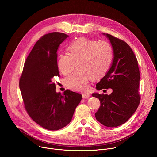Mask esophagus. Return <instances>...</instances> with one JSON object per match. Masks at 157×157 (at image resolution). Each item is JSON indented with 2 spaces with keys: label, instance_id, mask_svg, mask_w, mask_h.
<instances>
[{
  "label": "esophagus",
  "instance_id": "34e87169",
  "mask_svg": "<svg viewBox=\"0 0 157 157\" xmlns=\"http://www.w3.org/2000/svg\"><path fill=\"white\" fill-rule=\"evenodd\" d=\"M90 95L89 94H83V95H82V97H83V98H87L88 97H90Z\"/></svg>",
  "mask_w": 157,
  "mask_h": 157
}]
</instances>
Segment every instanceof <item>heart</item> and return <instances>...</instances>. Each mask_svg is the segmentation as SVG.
I'll return each instance as SVG.
<instances>
[{
	"mask_svg": "<svg viewBox=\"0 0 157 157\" xmlns=\"http://www.w3.org/2000/svg\"><path fill=\"white\" fill-rule=\"evenodd\" d=\"M69 53H60L57 67L64 76L78 70L65 80V85L74 91L86 92L92 79L102 78L109 71L113 60V49L108 42L79 37L71 42Z\"/></svg>",
	"mask_w": 157,
	"mask_h": 157,
	"instance_id": "heart-1",
	"label": "heart"
}]
</instances>
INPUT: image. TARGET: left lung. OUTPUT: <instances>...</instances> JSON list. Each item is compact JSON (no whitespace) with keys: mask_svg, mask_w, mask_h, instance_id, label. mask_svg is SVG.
<instances>
[{"mask_svg":"<svg viewBox=\"0 0 157 157\" xmlns=\"http://www.w3.org/2000/svg\"><path fill=\"white\" fill-rule=\"evenodd\" d=\"M113 48L114 59L105 76L96 85L97 90L111 88L109 95L93 94L101 102L95 118L101 124L116 127L125 123L138 108L141 101L139 94L140 72L137 58L124 40L108 34Z\"/></svg>","mask_w":157,"mask_h":157,"instance_id":"obj_1","label":"left lung"}]
</instances>
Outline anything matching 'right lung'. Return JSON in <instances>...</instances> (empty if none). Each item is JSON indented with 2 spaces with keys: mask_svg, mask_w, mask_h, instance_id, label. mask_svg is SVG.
<instances>
[{
  "mask_svg": "<svg viewBox=\"0 0 157 157\" xmlns=\"http://www.w3.org/2000/svg\"><path fill=\"white\" fill-rule=\"evenodd\" d=\"M68 37L61 32L41 37L28 55L20 78L25 109L38 125L49 130L68 125L82 98L81 94L69 90L63 95L55 91L54 79L60 76L56 52Z\"/></svg>",
  "mask_w": 157,
  "mask_h": 157,
  "instance_id": "1",
  "label": "right lung"
}]
</instances>
